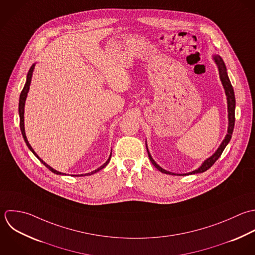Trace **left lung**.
<instances>
[{"mask_svg": "<svg viewBox=\"0 0 255 255\" xmlns=\"http://www.w3.org/2000/svg\"><path fill=\"white\" fill-rule=\"evenodd\" d=\"M213 59L215 60L218 68H219V73H220V78H221V81L223 83V86L225 88V91H226V95H227V100H228V113H229V127H228V133L224 139V141L222 142V144L220 145V147L218 148V150L210 157L208 158L206 161H204V163L201 165L200 168H198L197 170L193 171V172H190V173H187V174H175V173H172V172H169L165 169H163L162 167H160L155 161L154 159L152 158L150 152H149V149H148V146L146 144V148H147V152H148V156H149V159L151 161V163L162 173L164 174H168V175H178V176H188V175H193V174H198V173H204L206 172L207 170H209L216 162L217 160L221 157V155L223 154L225 148L227 147V145L230 143L231 139H232V135H233V132H234V128H235V121H236V97H235V91H234V88H233V85L231 83V80L229 78V75H228V70H227V66L223 60V58L216 54L213 56Z\"/></svg>", "mask_w": 255, "mask_h": 255, "instance_id": "left-lung-1", "label": "left lung"}]
</instances>
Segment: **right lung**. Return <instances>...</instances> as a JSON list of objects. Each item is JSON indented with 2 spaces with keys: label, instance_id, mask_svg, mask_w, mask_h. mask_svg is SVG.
I'll list each match as a JSON object with an SVG mask.
<instances>
[{
  "label": "right lung",
  "instance_id": "obj_1",
  "mask_svg": "<svg viewBox=\"0 0 255 255\" xmlns=\"http://www.w3.org/2000/svg\"><path fill=\"white\" fill-rule=\"evenodd\" d=\"M34 65H35V63H33L31 66H30V68H29V70H28V72H27V75H26V81H25V84H24V86H23V88H22V90H21V92H20V95H19V102H18V115H19V127H20V131H21V135H22V137H23V140H24V142H25V144H26V146L28 147V149L32 152V154L49 170V171H51L52 173H54V174H56V175H65V174H63V173H60V172H58V171H56V170H54V169H52L50 166H48L45 162H43L38 156H37V154L33 151V149L31 148V146L29 145V143H28V141H27V139H26V136H25V131H24V120H23V113H24V103H25V99H26V96H27V92H28V90H29V85H30V81H31V76H32V72H33V69H34ZM110 159H111V154H110V156H109V158L107 159V161L102 165V166H100L98 169H96V170H94V171H92V172H90V173H87V174H82V175H72V176H74V177H81V176H90V175H92V174H95V173H97L98 171H100L101 169H103L104 167H106L107 166V164L109 163V161H110Z\"/></svg>",
  "mask_w": 255,
  "mask_h": 255
}]
</instances>
